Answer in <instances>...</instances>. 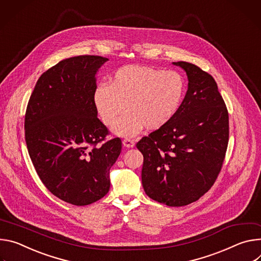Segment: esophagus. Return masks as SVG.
I'll use <instances>...</instances> for the list:
<instances>
[{"instance_id":"34e87169","label":"esophagus","mask_w":261,"mask_h":261,"mask_svg":"<svg viewBox=\"0 0 261 261\" xmlns=\"http://www.w3.org/2000/svg\"><path fill=\"white\" fill-rule=\"evenodd\" d=\"M122 144H123V146L126 148H133L135 146V142L130 139H124L122 141Z\"/></svg>"}]
</instances>
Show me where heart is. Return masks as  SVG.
I'll use <instances>...</instances> for the list:
<instances>
[{"label": "heart", "mask_w": 261, "mask_h": 261, "mask_svg": "<svg viewBox=\"0 0 261 261\" xmlns=\"http://www.w3.org/2000/svg\"><path fill=\"white\" fill-rule=\"evenodd\" d=\"M186 91L184 77L176 71L142 65L116 70L108 84H99L93 94L95 110L103 124L120 137H135L144 127L159 129L175 117Z\"/></svg>", "instance_id": "heart-1"}]
</instances>
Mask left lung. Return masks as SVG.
<instances>
[{"mask_svg": "<svg viewBox=\"0 0 261 261\" xmlns=\"http://www.w3.org/2000/svg\"><path fill=\"white\" fill-rule=\"evenodd\" d=\"M188 90L175 117L142 138V185L146 195L168 206H184L203 196L221 171L229 138V117L214 77L179 61Z\"/></svg>", "mask_w": 261, "mask_h": 261, "instance_id": "8db88e82", "label": "left lung"}]
</instances>
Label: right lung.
Returning a JSON list of instances; mask_svg holds the SVG:
<instances>
[{"instance_id":"1","label":"right lung","mask_w":261,"mask_h":261,"mask_svg":"<svg viewBox=\"0 0 261 261\" xmlns=\"http://www.w3.org/2000/svg\"><path fill=\"white\" fill-rule=\"evenodd\" d=\"M109 61L77 56L60 61L38 79L24 117L29 154L47 190L83 206L110 190V169L121 152V140L97 144L108 134L93 103L96 74Z\"/></svg>"}]
</instances>
